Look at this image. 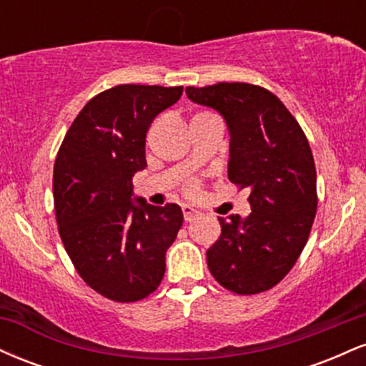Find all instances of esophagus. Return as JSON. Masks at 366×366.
Returning <instances> with one entry per match:
<instances>
[{
  "instance_id": "1",
  "label": "esophagus",
  "mask_w": 366,
  "mask_h": 366,
  "mask_svg": "<svg viewBox=\"0 0 366 366\" xmlns=\"http://www.w3.org/2000/svg\"><path fill=\"white\" fill-rule=\"evenodd\" d=\"M182 213H184V220H186V222L196 220V218L201 215V213L197 212V209L192 208V207H184L182 208Z\"/></svg>"
}]
</instances>
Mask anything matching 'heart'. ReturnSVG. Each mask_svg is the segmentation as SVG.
<instances>
[{
  "instance_id": "b5f03b06",
  "label": "heart",
  "mask_w": 366,
  "mask_h": 366,
  "mask_svg": "<svg viewBox=\"0 0 366 366\" xmlns=\"http://www.w3.org/2000/svg\"><path fill=\"white\" fill-rule=\"evenodd\" d=\"M212 115V113H208V112H199V113H196L194 117H192V120H197V119H204V117H209ZM191 120V122H192ZM186 192L189 196H192V194H196L197 192V184H194V182H191V184H187L186 186Z\"/></svg>"
}]
</instances>
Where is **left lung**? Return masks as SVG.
I'll list each match as a JSON object with an SVG mask.
<instances>
[{
	"mask_svg": "<svg viewBox=\"0 0 366 366\" xmlns=\"http://www.w3.org/2000/svg\"><path fill=\"white\" fill-rule=\"evenodd\" d=\"M187 98L224 117L230 132L229 179L249 189L246 218H218L222 234L208 268L236 294L277 285L310 237L317 213V170L303 129L270 91L246 82L187 87Z\"/></svg>",
	"mask_w": 366,
	"mask_h": 366,
	"instance_id": "8db88e82",
	"label": "left lung"
}]
</instances>
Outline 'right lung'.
Returning a JSON list of instances; mask_svg holds the SVG:
<instances>
[{"label":"right lung","instance_id":"right-lung-1","mask_svg":"<svg viewBox=\"0 0 366 366\" xmlns=\"http://www.w3.org/2000/svg\"><path fill=\"white\" fill-rule=\"evenodd\" d=\"M184 87L122 84L99 92L70 125L53 172L58 232L89 287L119 303L157 291L165 254L182 225L179 204L134 201L146 167V132Z\"/></svg>","mask_w":366,"mask_h":366}]
</instances>
